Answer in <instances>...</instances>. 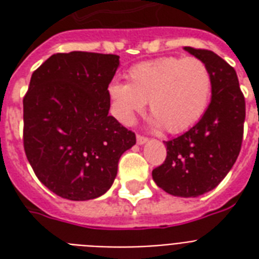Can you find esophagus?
<instances>
[{
	"label": "esophagus",
	"mask_w": 259,
	"mask_h": 259,
	"mask_svg": "<svg viewBox=\"0 0 259 259\" xmlns=\"http://www.w3.org/2000/svg\"><path fill=\"white\" fill-rule=\"evenodd\" d=\"M148 142V138L144 137V136H137V144L138 145H144Z\"/></svg>",
	"instance_id": "1"
}]
</instances>
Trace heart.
<instances>
[{
    "label": "heart",
    "mask_w": 259,
    "mask_h": 259,
    "mask_svg": "<svg viewBox=\"0 0 259 259\" xmlns=\"http://www.w3.org/2000/svg\"><path fill=\"white\" fill-rule=\"evenodd\" d=\"M127 78L129 83L114 80L107 89L114 114L125 125H132L149 101L156 127L183 133L200 121L211 99L212 78L200 59L166 56L140 63Z\"/></svg>",
    "instance_id": "obj_1"
}]
</instances>
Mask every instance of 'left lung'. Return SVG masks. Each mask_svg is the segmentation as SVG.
<instances>
[{"mask_svg": "<svg viewBox=\"0 0 259 259\" xmlns=\"http://www.w3.org/2000/svg\"><path fill=\"white\" fill-rule=\"evenodd\" d=\"M200 59L212 78L211 102L188 132L165 141L166 158L153 169L154 183L169 195L197 197L212 191L237 161L243 138L245 97L237 72L212 51L184 47Z\"/></svg>", "mask_w": 259, "mask_h": 259, "instance_id": "1", "label": "left lung"}]
</instances>
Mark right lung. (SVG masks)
I'll return each instance as SVG.
<instances>
[{"label":"right lung","mask_w":259,"mask_h":259,"mask_svg":"<svg viewBox=\"0 0 259 259\" xmlns=\"http://www.w3.org/2000/svg\"><path fill=\"white\" fill-rule=\"evenodd\" d=\"M117 55L74 51L47 59L24 98V149L36 176L68 200H91L113 185L136 134L109 115Z\"/></svg>","instance_id":"add662e5"}]
</instances>
